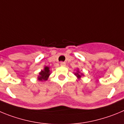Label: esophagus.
<instances>
[{
  "label": "esophagus",
  "instance_id": "obj_1",
  "mask_svg": "<svg viewBox=\"0 0 124 124\" xmlns=\"http://www.w3.org/2000/svg\"><path fill=\"white\" fill-rule=\"evenodd\" d=\"M60 65H61V66H65L66 63H65V62H61Z\"/></svg>",
  "mask_w": 124,
  "mask_h": 124
}]
</instances>
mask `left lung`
I'll return each mask as SVG.
<instances>
[{
  "instance_id": "1",
  "label": "left lung",
  "mask_w": 124,
  "mask_h": 124,
  "mask_svg": "<svg viewBox=\"0 0 124 124\" xmlns=\"http://www.w3.org/2000/svg\"><path fill=\"white\" fill-rule=\"evenodd\" d=\"M80 73V72H79L78 71L77 73H75V74L77 76V77H78V78H80V77H81V75H80V73Z\"/></svg>"
}]
</instances>
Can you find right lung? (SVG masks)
<instances>
[{"label":"right lung","mask_w":124,"mask_h":124,"mask_svg":"<svg viewBox=\"0 0 124 124\" xmlns=\"http://www.w3.org/2000/svg\"><path fill=\"white\" fill-rule=\"evenodd\" d=\"M50 75L49 68L48 67H44V70H41V72L39 73V75L38 76V80L39 81H45L47 80V78Z\"/></svg>","instance_id":"1"}]
</instances>
